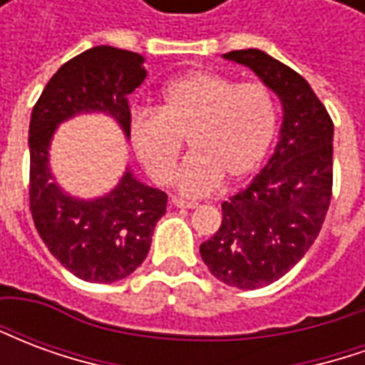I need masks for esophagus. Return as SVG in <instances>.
Returning <instances> with one entry per match:
<instances>
[{
  "mask_svg": "<svg viewBox=\"0 0 365 365\" xmlns=\"http://www.w3.org/2000/svg\"><path fill=\"white\" fill-rule=\"evenodd\" d=\"M172 203H174L175 207H183V209H195V207H197L195 201H185V199L182 197H174L172 199Z\"/></svg>",
  "mask_w": 365,
  "mask_h": 365,
  "instance_id": "34e87169",
  "label": "esophagus"
}]
</instances>
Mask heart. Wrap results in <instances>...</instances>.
I'll return each mask as SVG.
<instances>
[{
	"instance_id": "1",
	"label": "heart",
	"mask_w": 365,
	"mask_h": 365,
	"mask_svg": "<svg viewBox=\"0 0 365 365\" xmlns=\"http://www.w3.org/2000/svg\"><path fill=\"white\" fill-rule=\"evenodd\" d=\"M277 133V107L260 82L197 70L170 82L156 113L130 115L128 135L144 170L154 182L174 180L183 140L191 154L178 174L185 195H205L222 178L240 182L268 156Z\"/></svg>"
}]
</instances>
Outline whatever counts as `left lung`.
I'll return each mask as SVG.
<instances>
[{
	"instance_id": "1",
	"label": "left lung",
	"mask_w": 365,
	"mask_h": 365,
	"mask_svg": "<svg viewBox=\"0 0 365 365\" xmlns=\"http://www.w3.org/2000/svg\"><path fill=\"white\" fill-rule=\"evenodd\" d=\"M225 58L250 68L282 99V136L266 168L222 203L221 227L199 252L219 282L258 289L287 274L321 232L332 195L334 125L305 78L283 62L256 48Z\"/></svg>"
}]
</instances>
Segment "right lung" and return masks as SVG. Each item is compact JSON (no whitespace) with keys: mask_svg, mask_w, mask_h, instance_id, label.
Instances as JSON below:
<instances>
[{"mask_svg":"<svg viewBox=\"0 0 365 365\" xmlns=\"http://www.w3.org/2000/svg\"><path fill=\"white\" fill-rule=\"evenodd\" d=\"M144 56L93 46L58 68L33 107L29 127V205L36 232L56 260L83 282L113 283L135 272L150 250L168 195L130 172L105 197H70L54 183L48 146L54 128L76 113L103 111L128 135V96L144 82Z\"/></svg>","mask_w":365,"mask_h":365,"instance_id":"obj_1","label":"right lung"}]
</instances>
